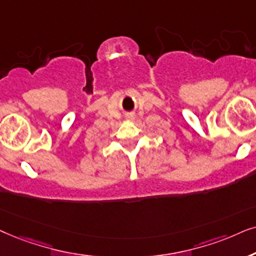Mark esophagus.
I'll use <instances>...</instances> for the list:
<instances>
[{
    "label": "esophagus",
    "instance_id": "34e87169",
    "mask_svg": "<svg viewBox=\"0 0 256 256\" xmlns=\"http://www.w3.org/2000/svg\"><path fill=\"white\" fill-rule=\"evenodd\" d=\"M128 119H130V120H132V119H134V114H128V117H126Z\"/></svg>",
    "mask_w": 256,
    "mask_h": 256
}]
</instances>
